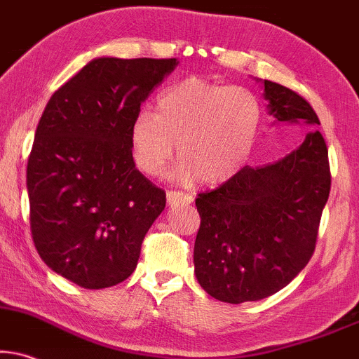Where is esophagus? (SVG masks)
Masks as SVG:
<instances>
[{
  "instance_id": "1",
  "label": "esophagus",
  "mask_w": 359,
  "mask_h": 359,
  "mask_svg": "<svg viewBox=\"0 0 359 359\" xmlns=\"http://www.w3.org/2000/svg\"><path fill=\"white\" fill-rule=\"evenodd\" d=\"M192 201L194 197L190 194L177 192V190H170V192H167V203H169L170 207L189 205V203H192Z\"/></svg>"
}]
</instances>
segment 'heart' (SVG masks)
<instances>
[{
    "mask_svg": "<svg viewBox=\"0 0 359 359\" xmlns=\"http://www.w3.org/2000/svg\"><path fill=\"white\" fill-rule=\"evenodd\" d=\"M263 119L260 99L242 86L187 78L158 94L156 112L140 111L130 126L134 161L158 175L175 152L172 177L182 184L220 185L247 165Z\"/></svg>",
    "mask_w": 359,
    "mask_h": 359,
    "instance_id": "1",
    "label": "heart"
}]
</instances>
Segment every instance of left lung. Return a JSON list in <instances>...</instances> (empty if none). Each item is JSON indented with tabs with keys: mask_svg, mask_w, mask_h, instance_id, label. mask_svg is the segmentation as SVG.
Instances as JSON below:
<instances>
[{
	"mask_svg": "<svg viewBox=\"0 0 359 359\" xmlns=\"http://www.w3.org/2000/svg\"><path fill=\"white\" fill-rule=\"evenodd\" d=\"M275 122L303 126L302 146L195 198L201 229L194 247L201 287L225 303L257 302L287 287L315 252L331 187L318 116L294 90L262 81Z\"/></svg>",
	"mask_w": 359,
	"mask_h": 359,
	"instance_id": "8db88e82",
	"label": "left lung"
}]
</instances>
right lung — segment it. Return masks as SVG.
I'll return each instance as SVG.
<instances>
[{"label": "right lung", "mask_w": 359, "mask_h": 359, "mask_svg": "<svg viewBox=\"0 0 359 359\" xmlns=\"http://www.w3.org/2000/svg\"><path fill=\"white\" fill-rule=\"evenodd\" d=\"M172 59L96 57L53 94L28 158L31 233L43 262L83 288L133 275L165 192L135 169L130 126Z\"/></svg>", "instance_id": "1"}]
</instances>
